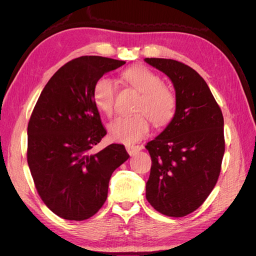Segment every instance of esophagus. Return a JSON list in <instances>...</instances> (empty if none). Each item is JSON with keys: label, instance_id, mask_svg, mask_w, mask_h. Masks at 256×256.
<instances>
[{"label": "esophagus", "instance_id": "esophagus-1", "mask_svg": "<svg viewBox=\"0 0 256 256\" xmlns=\"http://www.w3.org/2000/svg\"><path fill=\"white\" fill-rule=\"evenodd\" d=\"M143 148V146L140 145H129L126 146V150L129 154H134L136 152H140Z\"/></svg>", "mask_w": 256, "mask_h": 256}]
</instances>
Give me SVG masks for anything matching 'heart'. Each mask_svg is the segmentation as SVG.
Here are the masks:
<instances>
[{
    "label": "heart",
    "instance_id": "1",
    "mask_svg": "<svg viewBox=\"0 0 256 256\" xmlns=\"http://www.w3.org/2000/svg\"><path fill=\"white\" fill-rule=\"evenodd\" d=\"M122 78L141 97L138 100L134 115L120 116L109 126L113 141L122 144H134L143 138L150 130V118L154 126H164L172 120L176 110V97L164 85L161 76L143 66L128 68ZM116 88L114 82L108 78H99L92 88V100L97 109L106 115L114 111Z\"/></svg>",
    "mask_w": 256,
    "mask_h": 256
}]
</instances>
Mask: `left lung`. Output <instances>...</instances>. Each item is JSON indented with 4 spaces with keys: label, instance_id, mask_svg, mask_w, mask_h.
<instances>
[{
    "label": "left lung",
    "instance_id": "left-lung-1",
    "mask_svg": "<svg viewBox=\"0 0 256 256\" xmlns=\"http://www.w3.org/2000/svg\"><path fill=\"white\" fill-rule=\"evenodd\" d=\"M171 79L174 118L145 146L152 158L146 198L162 214L184 216L202 205L218 180L226 150L224 120L207 83L194 69L170 58H145Z\"/></svg>",
    "mask_w": 256,
    "mask_h": 256
}]
</instances>
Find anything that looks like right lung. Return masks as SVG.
Returning a JSON list of instances; mask_svg holds the SVG:
<instances>
[{"instance_id": "add662e5", "label": "right lung", "mask_w": 256, "mask_h": 256, "mask_svg": "<svg viewBox=\"0 0 256 256\" xmlns=\"http://www.w3.org/2000/svg\"><path fill=\"white\" fill-rule=\"evenodd\" d=\"M81 56L52 76L28 125V164L38 194L52 212L82 221L104 204L112 173L129 154L122 144L92 148L106 134L92 100L95 82L125 64Z\"/></svg>"}]
</instances>
